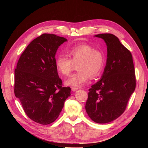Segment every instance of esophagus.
Returning a JSON list of instances; mask_svg holds the SVG:
<instances>
[{
  "mask_svg": "<svg viewBox=\"0 0 148 148\" xmlns=\"http://www.w3.org/2000/svg\"><path fill=\"white\" fill-rule=\"evenodd\" d=\"M77 89H78V88H74V87H73V88H71V90H72L73 91H75V90H77Z\"/></svg>",
  "mask_w": 148,
  "mask_h": 148,
  "instance_id": "34e87169",
  "label": "esophagus"
}]
</instances>
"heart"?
<instances>
[{"instance_id": "heart-1", "label": "heart", "mask_w": 148, "mask_h": 148, "mask_svg": "<svg viewBox=\"0 0 148 148\" xmlns=\"http://www.w3.org/2000/svg\"><path fill=\"white\" fill-rule=\"evenodd\" d=\"M68 58L65 55L59 56L55 61L58 71L63 75H68L77 65L78 72L72 75L65 81L67 86L80 87L86 84L89 77L94 78L101 73L104 65L103 52L96 50L88 44H82L68 50Z\"/></svg>"}]
</instances>
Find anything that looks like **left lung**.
Instances as JSON below:
<instances>
[{"label":"left lung","instance_id":"1","mask_svg":"<svg viewBox=\"0 0 148 148\" xmlns=\"http://www.w3.org/2000/svg\"><path fill=\"white\" fill-rule=\"evenodd\" d=\"M107 47L106 65L101 79L89 89L85 106L89 118L96 123L110 122L125 111L136 88V76L131 52L111 34L95 35Z\"/></svg>","mask_w":148,"mask_h":148}]
</instances>
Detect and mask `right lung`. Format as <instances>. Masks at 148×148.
<instances>
[{
  "label": "right lung",
  "mask_w": 148,
  "mask_h": 148,
  "mask_svg": "<svg viewBox=\"0 0 148 148\" xmlns=\"http://www.w3.org/2000/svg\"><path fill=\"white\" fill-rule=\"evenodd\" d=\"M66 38L44 34L23 51L15 69L14 94L28 117L48 125L55 121L71 95V88L62 87L55 66V55Z\"/></svg>",
  "instance_id": "obj_1"
}]
</instances>
